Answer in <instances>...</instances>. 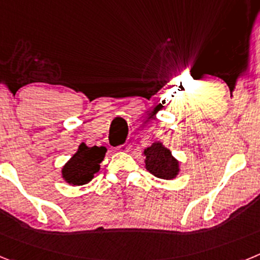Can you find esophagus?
Wrapping results in <instances>:
<instances>
[{"label": "esophagus", "mask_w": 260, "mask_h": 260, "mask_svg": "<svg viewBox=\"0 0 260 260\" xmlns=\"http://www.w3.org/2000/svg\"><path fill=\"white\" fill-rule=\"evenodd\" d=\"M119 148H121V147H119ZM126 150H127V148H126Z\"/></svg>", "instance_id": "34e87169"}]
</instances>
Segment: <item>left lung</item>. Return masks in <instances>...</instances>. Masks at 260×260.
Listing matches in <instances>:
<instances>
[{
    "label": "left lung",
    "mask_w": 260,
    "mask_h": 260,
    "mask_svg": "<svg viewBox=\"0 0 260 260\" xmlns=\"http://www.w3.org/2000/svg\"><path fill=\"white\" fill-rule=\"evenodd\" d=\"M146 168L157 178L172 180L178 173V161L161 143H153L144 151Z\"/></svg>",
    "instance_id": "obj_1"
}]
</instances>
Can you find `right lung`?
Returning a JSON list of instances; mask_svg holds the SVG:
<instances>
[{"instance_id": "add662e5", "label": "right lung", "mask_w": 260, "mask_h": 260, "mask_svg": "<svg viewBox=\"0 0 260 260\" xmlns=\"http://www.w3.org/2000/svg\"><path fill=\"white\" fill-rule=\"evenodd\" d=\"M105 147H87L82 143L79 150L62 169V176L71 185H84L93 178V174L100 169V162L104 158Z\"/></svg>"}]
</instances>
